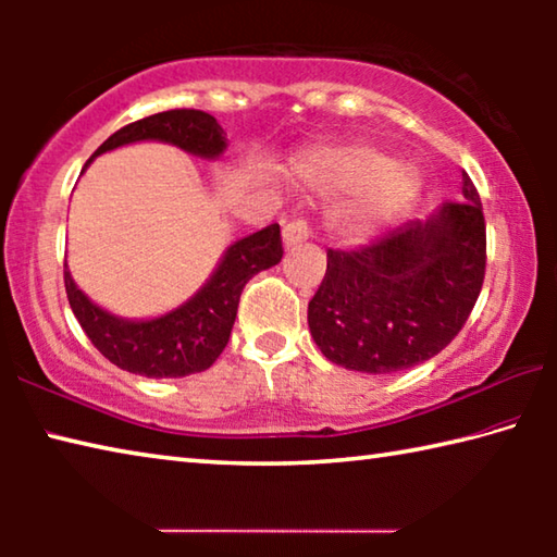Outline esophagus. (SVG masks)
<instances>
[{
	"mask_svg": "<svg viewBox=\"0 0 557 557\" xmlns=\"http://www.w3.org/2000/svg\"><path fill=\"white\" fill-rule=\"evenodd\" d=\"M309 238V225L307 221H289L285 223V228H282V243H285V248H295V245L305 243Z\"/></svg>",
	"mask_w": 557,
	"mask_h": 557,
	"instance_id": "obj_1",
	"label": "esophagus"
}]
</instances>
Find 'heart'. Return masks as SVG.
I'll list each match as a JSON object with an SVG mask.
<instances>
[{
  "mask_svg": "<svg viewBox=\"0 0 557 557\" xmlns=\"http://www.w3.org/2000/svg\"><path fill=\"white\" fill-rule=\"evenodd\" d=\"M297 174L322 194H348L332 213L334 228L348 240L371 238L398 221L422 191L418 166L366 145L317 149L299 159Z\"/></svg>",
  "mask_w": 557,
  "mask_h": 557,
  "instance_id": "obj_1",
  "label": "heart"
}]
</instances>
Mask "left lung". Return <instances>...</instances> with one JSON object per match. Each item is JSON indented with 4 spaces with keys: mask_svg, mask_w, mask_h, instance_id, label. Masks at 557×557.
Segmentation results:
<instances>
[{
    "mask_svg": "<svg viewBox=\"0 0 557 557\" xmlns=\"http://www.w3.org/2000/svg\"><path fill=\"white\" fill-rule=\"evenodd\" d=\"M484 268L482 201L461 172L459 201L366 248L326 252V275L307 309L309 332L329 361L348 371L412 369L465 326Z\"/></svg>",
    "mask_w": 557,
    "mask_h": 557,
    "instance_id": "obj_1",
    "label": "left lung"
}]
</instances>
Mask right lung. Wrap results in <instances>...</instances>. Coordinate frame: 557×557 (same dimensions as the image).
Returning <instances> with one entry per match:
<instances>
[{"label":"right lung","mask_w":557,"mask_h":557,"mask_svg":"<svg viewBox=\"0 0 557 557\" xmlns=\"http://www.w3.org/2000/svg\"><path fill=\"white\" fill-rule=\"evenodd\" d=\"M135 143H164L209 162L228 147L223 127L209 112L166 110L117 129L96 149L88 164L100 154ZM280 260V225L272 223L231 243L209 280L191 297L149 319H125L102 309L78 289L69 265L63 270V282L75 319L110 363L147 379H182L211 369L231 338L243 287L252 275L277 265Z\"/></svg>","instance_id":"add662e5"}]
</instances>
